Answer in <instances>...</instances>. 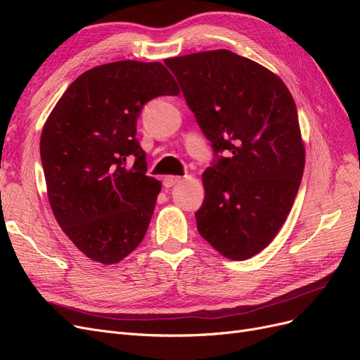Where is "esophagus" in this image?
<instances>
[{
    "instance_id": "esophagus-1",
    "label": "esophagus",
    "mask_w": 360,
    "mask_h": 360,
    "mask_svg": "<svg viewBox=\"0 0 360 360\" xmlns=\"http://www.w3.org/2000/svg\"><path fill=\"white\" fill-rule=\"evenodd\" d=\"M183 180V177L180 176H167L165 179H163V186L165 188H172L174 184H177Z\"/></svg>"
}]
</instances>
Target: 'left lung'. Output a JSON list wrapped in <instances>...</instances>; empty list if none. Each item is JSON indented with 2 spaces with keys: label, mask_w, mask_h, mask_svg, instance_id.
<instances>
[{
  "label": "left lung",
  "mask_w": 360,
  "mask_h": 360,
  "mask_svg": "<svg viewBox=\"0 0 360 360\" xmlns=\"http://www.w3.org/2000/svg\"><path fill=\"white\" fill-rule=\"evenodd\" d=\"M217 158L202 172L197 226L217 252L248 259L276 237L304 168L296 103L278 75L228 49L165 60Z\"/></svg>",
  "instance_id": "1"
}]
</instances>
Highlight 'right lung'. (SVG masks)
Listing matches in <instances>:
<instances>
[{
	"instance_id": "add662e5",
	"label": "right lung",
	"mask_w": 360,
	"mask_h": 360,
	"mask_svg": "<svg viewBox=\"0 0 360 360\" xmlns=\"http://www.w3.org/2000/svg\"><path fill=\"white\" fill-rule=\"evenodd\" d=\"M179 86L162 63L124 60L78 76L60 97L40 136L48 200L61 230L105 266L143 242L162 184L147 176L136 118ZM132 155L134 167L125 160Z\"/></svg>"
}]
</instances>
